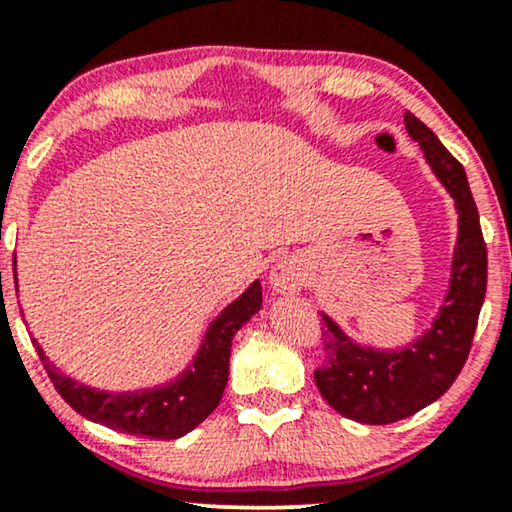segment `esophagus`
<instances>
[{"instance_id":"esophagus-1","label":"esophagus","mask_w":512,"mask_h":512,"mask_svg":"<svg viewBox=\"0 0 512 512\" xmlns=\"http://www.w3.org/2000/svg\"><path fill=\"white\" fill-rule=\"evenodd\" d=\"M308 281V267L298 257H284L269 272V284L276 293H298Z\"/></svg>"}]
</instances>
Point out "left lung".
I'll return each mask as SVG.
<instances>
[{
  "mask_svg": "<svg viewBox=\"0 0 512 512\" xmlns=\"http://www.w3.org/2000/svg\"><path fill=\"white\" fill-rule=\"evenodd\" d=\"M409 137L419 142L428 166L455 199L457 245L450 286L431 330L395 351L351 342L332 317L322 315V349L327 363L315 383L327 404L358 424L383 426L407 419L448 392L472 349L486 296V243L479 211L462 163L440 144L419 117L404 115Z\"/></svg>",
  "mask_w": 512,
  "mask_h": 512,
  "instance_id": "obj_1",
  "label": "left lung"
}]
</instances>
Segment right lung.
<instances>
[{
    "mask_svg": "<svg viewBox=\"0 0 512 512\" xmlns=\"http://www.w3.org/2000/svg\"><path fill=\"white\" fill-rule=\"evenodd\" d=\"M16 281V260H14ZM262 308V286L252 281L250 289L221 310L209 325L197 356L173 383L142 392H103L96 387L67 378L43 354L40 344L33 339L35 351L48 370L52 385L60 392L64 402L86 419L103 424L113 431L129 436L175 440L219 407L223 387L228 383V361H231V342L236 332L252 315Z\"/></svg>",
    "mask_w": 512,
    "mask_h": 512,
    "instance_id": "obj_1",
    "label": "right lung"
}]
</instances>
